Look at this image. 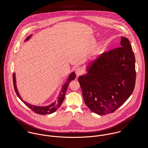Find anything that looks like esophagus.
Listing matches in <instances>:
<instances>
[{"label": "esophagus", "instance_id": "1", "mask_svg": "<svg viewBox=\"0 0 148 148\" xmlns=\"http://www.w3.org/2000/svg\"><path fill=\"white\" fill-rule=\"evenodd\" d=\"M75 73H76V75H77V76H79L82 75V74L84 73V70H83V69L82 68H81V67H78V68L76 69Z\"/></svg>", "mask_w": 148, "mask_h": 148}]
</instances>
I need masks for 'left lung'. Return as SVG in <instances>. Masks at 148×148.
I'll return each instance as SVG.
<instances>
[{"instance_id": "obj_1", "label": "left lung", "mask_w": 148, "mask_h": 148, "mask_svg": "<svg viewBox=\"0 0 148 148\" xmlns=\"http://www.w3.org/2000/svg\"><path fill=\"white\" fill-rule=\"evenodd\" d=\"M120 44L91 62L88 73L78 79L85 104L100 115L114 112L134 88V55L127 38L121 37Z\"/></svg>"}]
</instances>
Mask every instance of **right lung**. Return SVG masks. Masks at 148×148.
<instances>
[{"label":"right lung","instance_id":"add662e5","mask_svg":"<svg viewBox=\"0 0 148 148\" xmlns=\"http://www.w3.org/2000/svg\"><path fill=\"white\" fill-rule=\"evenodd\" d=\"M31 37V36H29L28 37H27V38L25 39V41H27V40H28L29 39V38ZM76 77V75L74 72L71 73L69 75V76L68 77L67 81L66 82V83H65V84L64 85L62 89L60 91V95L58 97V100L54 102L53 104H52L51 105L49 106H32L28 103H27L26 102L24 101L21 97L16 86V79H15V73H14L13 74V84H14V89L15 90V92L17 95V96L19 97V99L21 100V101L25 104V106H27L28 108H29L34 112L39 114H41V115H44V114H51L53 112H55L56 110H58V109L60 106L62 105L64 97H65V92L67 89V87L68 86L69 83H70L71 81L74 80Z\"/></svg>","mask_w":148,"mask_h":148}]
</instances>
